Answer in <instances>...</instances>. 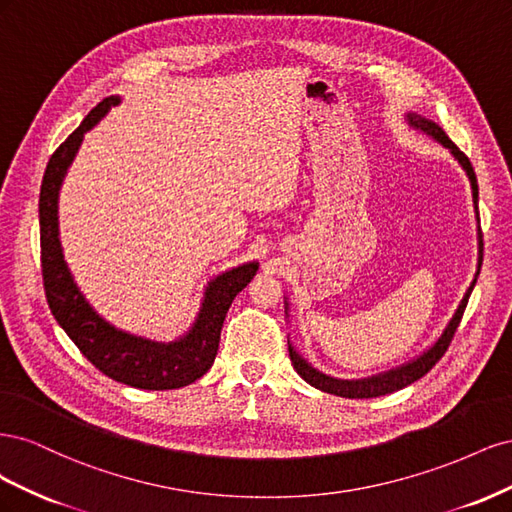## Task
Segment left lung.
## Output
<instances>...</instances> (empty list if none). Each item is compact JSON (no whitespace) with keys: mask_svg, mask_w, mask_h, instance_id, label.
<instances>
[{"mask_svg":"<svg viewBox=\"0 0 512 512\" xmlns=\"http://www.w3.org/2000/svg\"><path fill=\"white\" fill-rule=\"evenodd\" d=\"M406 121L408 126L423 132L427 136H431L433 141H438L442 147H446L448 151L453 153V158L459 162V166L466 170V175L470 179V185H472V200H474V209H478V183H476V175H474V168L468 160L466 153H463L451 138L446 136V132L438 126L436 121H431L423 115H416L412 111L406 113ZM476 222H478V211H476ZM478 258H476V273H474V280L470 282L468 290L463 292V299L459 301L457 309L453 318L446 322V327L442 329L440 337L433 342L427 350H423L418 356H414V359H410L408 363H401L393 369H386V371H380V374H374V376H367V378H335V376H329L324 374V371H320L318 367H314L312 363H309L305 356L294 348V344L288 339V352H290V361H292V367L297 369V374L307 382L312 384L314 389L318 391H324V393H331V395H337V397H346V399H367V397H380V395H389L393 391H399L404 389V386L416 382L418 378H423L427 371L436 365L442 354L446 352L448 344H451V339L459 327V320L463 316V309H466L468 305V299L472 294V288L476 284V277H478V271H480V260H483V239H480V226H478ZM286 299V297H284ZM286 305V318H288V307L290 303L284 301Z\"/></svg>","mask_w":512,"mask_h":512,"instance_id":"obj_1","label":"left lung"}]
</instances>
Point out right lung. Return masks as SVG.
Returning <instances> with one entry per match:
<instances>
[{
	"mask_svg": "<svg viewBox=\"0 0 512 512\" xmlns=\"http://www.w3.org/2000/svg\"><path fill=\"white\" fill-rule=\"evenodd\" d=\"M121 102V96H108L83 119L64 143L57 147L46 164L40 188V250L42 280L46 301L59 327L94 363L102 374L121 384L143 391H168L188 386L211 369L220 346V333L230 303L254 280L258 260L243 262L207 282L200 309L192 327L175 342H153V339L117 329L102 318L91 305L64 258L59 239V190L70 164L76 158L85 132Z\"/></svg>",
	"mask_w": 512,
	"mask_h": 512,
	"instance_id": "obj_1",
	"label": "right lung"
}]
</instances>
